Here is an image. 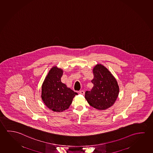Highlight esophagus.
<instances>
[{"instance_id": "esophagus-1", "label": "esophagus", "mask_w": 153, "mask_h": 153, "mask_svg": "<svg viewBox=\"0 0 153 153\" xmlns=\"http://www.w3.org/2000/svg\"><path fill=\"white\" fill-rule=\"evenodd\" d=\"M79 94H82V95H84V94H85V92H84V91L82 90V91H79Z\"/></svg>"}]
</instances>
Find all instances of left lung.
<instances>
[{"label": "left lung", "instance_id": "1", "mask_svg": "<svg viewBox=\"0 0 153 153\" xmlns=\"http://www.w3.org/2000/svg\"><path fill=\"white\" fill-rule=\"evenodd\" d=\"M93 87L86 91L85 97L89 105L100 110L111 107L118 97L119 88L118 82L111 73L101 65L93 69Z\"/></svg>", "mask_w": 153, "mask_h": 153}]
</instances>
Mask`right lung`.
Listing matches in <instances>:
<instances>
[{"label": "right lung", "instance_id": "obj_1", "mask_svg": "<svg viewBox=\"0 0 153 153\" xmlns=\"http://www.w3.org/2000/svg\"><path fill=\"white\" fill-rule=\"evenodd\" d=\"M63 71L56 67L51 68L42 86V99L48 108L62 112L69 107L77 93L61 82Z\"/></svg>", "mask_w": 153, "mask_h": 153}]
</instances>
